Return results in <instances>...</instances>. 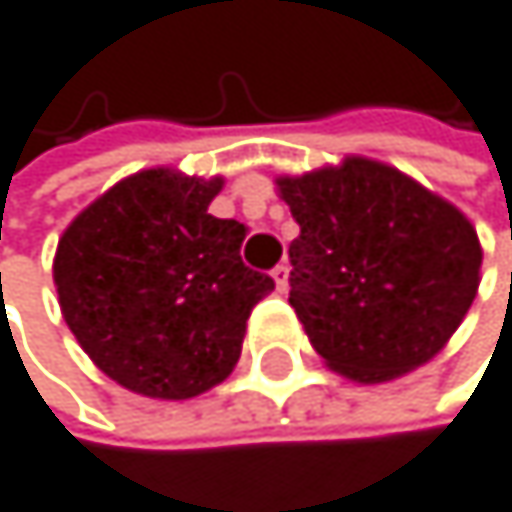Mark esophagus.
<instances>
[{
	"label": "esophagus",
	"mask_w": 512,
	"mask_h": 512,
	"mask_svg": "<svg viewBox=\"0 0 512 512\" xmlns=\"http://www.w3.org/2000/svg\"><path fill=\"white\" fill-rule=\"evenodd\" d=\"M288 279H291V267H288V264H279V267L273 270L276 288H279V291H288Z\"/></svg>",
	"instance_id": "34e87169"
}]
</instances>
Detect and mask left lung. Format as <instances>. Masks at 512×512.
<instances>
[{"label":"left lung","instance_id":"8db88e82","mask_svg":"<svg viewBox=\"0 0 512 512\" xmlns=\"http://www.w3.org/2000/svg\"><path fill=\"white\" fill-rule=\"evenodd\" d=\"M276 190L301 227L288 304L325 365L384 384L430 362L479 291L482 245L467 214L365 156L279 174Z\"/></svg>","mask_w":512,"mask_h":512}]
</instances>
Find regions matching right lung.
<instances>
[{
	"label": "right lung",
	"instance_id": "right-lung-1",
	"mask_svg": "<svg viewBox=\"0 0 512 512\" xmlns=\"http://www.w3.org/2000/svg\"><path fill=\"white\" fill-rule=\"evenodd\" d=\"M224 178L144 168L82 208L54 251L64 322L119 387L193 399L236 368L273 279L242 264L248 233L208 214Z\"/></svg>",
	"mask_w": 512,
	"mask_h": 512
}]
</instances>
